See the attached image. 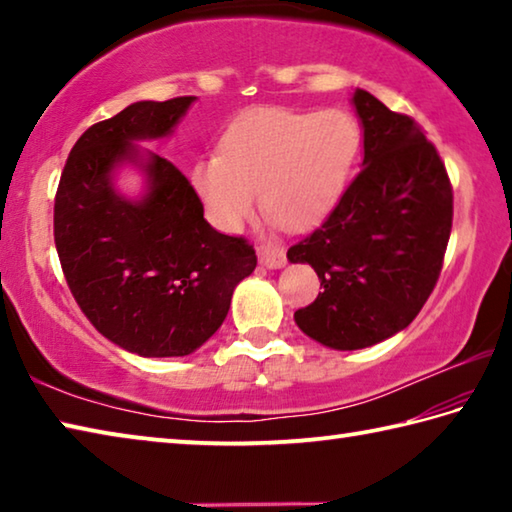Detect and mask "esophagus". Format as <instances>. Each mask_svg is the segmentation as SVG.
Listing matches in <instances>:
<instances>
[{"label":"esophagus","mask_w":512,"mask_h":512,"mask_svg":"<svg viewBox=\"0 0 512 512\" xmlns=\"http://www.w3.org/2000/svg\"><path fill=\"white\" fill-rule=\"evenodd\" d=\"M257 259L259 264L266 268H282L287 264V255H284V248L280 246H268V244L257 246Z\"/></svg>","instance_id":"1"}]
</instances>
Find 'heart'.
Instances as JSON below:
<instances>
[{
	"label": "heart",
	"instance_id": "b5f03b06",
	"mask_svg": "<svg viewBox=\"0 0 512 512\" xmlns=\"http://www.w3.org/2000/svg\"><path fill=\"white\" fill-rule=\"evenodd\" d=\"M361 149L348 110L259 108L221 137V153L194 162L192 185L210 221L235 232L259 198L271 223L309 228L339 203Z\"/></svg>",
	"mask_w": 512,
	"mask_h": 512
}]
</instances>
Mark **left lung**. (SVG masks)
<instances>
[{"mask_svg": "<svg viewBox=\"0 0 512 512\" xmlns=\"http://www.w3.org/2000/svg\"><path fill=\"white\" fill-rule=\"evenodd\" d=\"M352 106L363 131L359 176L318 230L289 248L314 268L323 293L293 318L332 350L391 339L418 316L443 268L452 232L445 164L411 117L366 90Z\"/></svg>", "mask_w": 512, "mask_h": 512, "instance_id": "obj_1", "label": "left lung"}]
</instances>
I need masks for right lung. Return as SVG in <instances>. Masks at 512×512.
I'll list each match as a JSON object with an SVG mask.
<instances>
[{
    "label": "right lung",
    "mask_w": 512,
    "mask_h": 512,
    "mask_svg": "<svg viewBox=\"0 0 512 512\" xmlns=\"http://www.w3.org/2000/svg\"><path fill=\"white\" fill-rule=\"evenodd\" d=\"M194 101H137L90 126L56 192L54 239L69 291L108 341L140 357L196 352L257 266L253 246L203 219L183 173L137 144L173 135ZM124 166L143 173L140 197L116 189Z\"/></svg>",
    "instance_id": "right-lung-1"
}]
</instances>
